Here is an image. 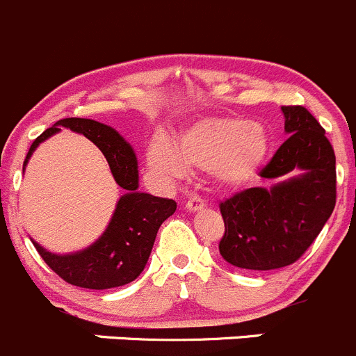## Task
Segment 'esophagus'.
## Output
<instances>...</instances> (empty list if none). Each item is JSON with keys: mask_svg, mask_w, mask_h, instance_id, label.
<instances>
[{"mask_svg": "<svg viewBox=\"0 0 356 356\" xmlns=\"http://www.w3.org/2000/svg\"><path fill=\"white\" fill-rule=\"evenodd\" d=\"M186 209H188L189 212H198V210L205 209V203H203V200L200 198V196H191V198L186 202Z\"/></svg>", "mask_w": 356, "mask_h": 356, "instance_id": "34e87169", "label": "esophagus"}]
</instances>
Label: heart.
Segmentation results:
<instances>
[{"label":"heart","mask_w":356,"mask_h":356,"mask_svg":"<svg viewBox=\"0 0 356 356\" xmlns=\"http://www.w3.org/2000/svg\"><path fill=\"white\" fill-rule=\"evenodd\" d=\"M270 149L268 134L259 123L231 116H205L186 127L174 140L153 143L147 163L170 179L184 177L189 168L209 170L220 188H238L257 174Z\"/></svg>","instance_id":"1"}]
</instances>
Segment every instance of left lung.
I'll use <instances>...</instances> for the list:
<instances>
[{"label":"left lung","instance_id":"8db88e82","mask_svg":"<svg viewBox=\"0 0 356 356\" xmlns=\"http://www.w3.org/2000/svg\"><path fill=\"white\" fill-rule=\"evenodd\" d=\"M289 139L262 168L264 186L220 203L219 252L241 270H278L298 261L336 207V154L315 116L282 106Z\"/></svg>","mask_w":356,"mask_h":356}]
</instances>
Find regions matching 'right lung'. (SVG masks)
Listing matches in <instances>:
<instances>
[{
    "mask_svg": "<svg viewBox=\"0 0 356 356\" xmlns=\"http://www.w3.org/2000/svg\"><path fill=\"white\" fill-rule=\"evenodd\" d=\"M62 127L85 136L102 151L116 184L125 189V193L116 202L104 233L83 250L54 254L38 241L33 240V243L43 261L67 284L95 291L122 287L144 271L158 229L175 212L177 203L139 191V165L134 147L113 127L95 120H58L31 144L24 160V170L36 147L60 132Z\"/></svg>",
    "mask_w": 356,
    "mask_h": 356,
    "instance_id": "right-lung-1",
    "label": "right lung"
}]
</instances>
